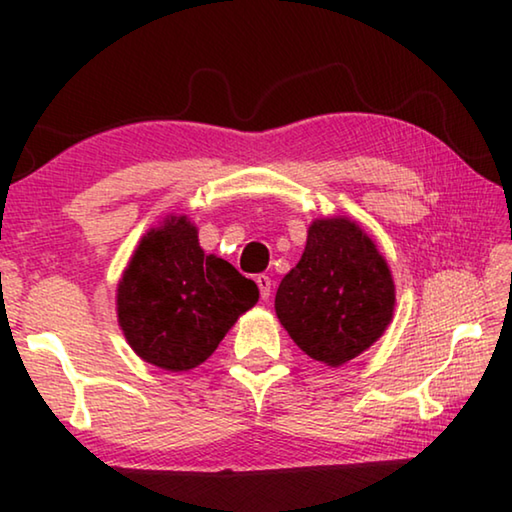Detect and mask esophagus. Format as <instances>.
Returning a JSON list of instances; mask_svg holds the SVG:
<instances>
[{
	"instance_id": "esophagus-1",
	"label": "esophagus",
	"mask_w": 512,
	"mask_h": 512,
	"mask_svg": "<svg viewBox=\"0 0 512 512\" xmlns=\"http://www.w3.org/2000/svg\"><path fill=\"white\" fill-rule=\"evenodd\" d=\"M255 282H257V287H259V296H262V300H268V296H271V287H273L271 277L262 273V275L255 277Z\"/></svg>"
}]
</instances>
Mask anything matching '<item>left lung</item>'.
<instances>
[{"label":"left lung","mask_w":512,"mask_h":512,"mask_svg":"<svg viewBox=\"0 0 512 512\" xmlns=\"http://www.w3.org/2000/svg\"><path fill=\"white\" fill-rule=\"evenodd\" d=\"M393 311L391 268L368 232L348 216L311 221L305 253L275 293V314L293 343L339 368L381 339Z\"/></svg>","instance_id":"8db88e82"}]
</instances>
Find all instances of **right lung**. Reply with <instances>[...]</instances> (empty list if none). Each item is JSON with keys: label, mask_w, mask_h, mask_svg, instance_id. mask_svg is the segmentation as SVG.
I'll list each match as a JSON object with an SVG mask.
<instances>
[{"label": "right lung", "mask_w": 512, "mask_h": 512, "mask_svg": "<svg viewBox=\"0 0 512 512\" xmlns=\"http://www.w3.org/2000/svg\"><path fill=\"white\" fill-rule=\"evenodd\" d=\"M259 289L235 266L207 255L198 228L169 214L140 239L117 284V323L142 361L169 372L201 366Z\"/></svg>", "instance_id": "obj_1"}]
</instances>
